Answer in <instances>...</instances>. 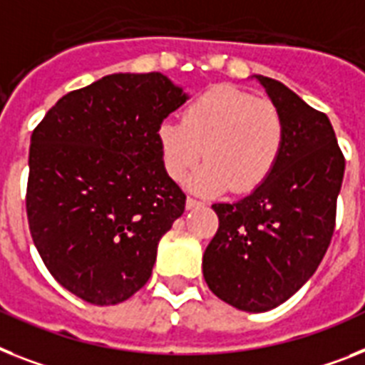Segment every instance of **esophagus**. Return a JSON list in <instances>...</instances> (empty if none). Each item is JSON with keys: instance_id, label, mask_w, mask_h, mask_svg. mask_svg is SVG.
<instances>
[{"instance_id": "esophagus-1", "label": "esophagus", "mask_w": 365, "mask_h": 365, "mask_svg": "<svg viewBox=\"0 0 365 365\" xmlns=\"http://www.w3.org/2000/svg\"><path fill=\"white\" fill-rule=\"evenodd\" d=\"M203 205V201L195 200V197H188L186 200V209H195V207H201Z\"/></svg>"}]
</instances>
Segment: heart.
Here are the masks:
<instances>
[{
  "mask_svg": "<svg viewBox=\"0 0 365 365\" xmlns=\"http://www.w3.org/2000/svg\"><path fill=\"white\" fill-rule=\"evenodd\" d=\"M168 175L182 180L201 156L192 177L200 192L237 194L259 188L272 175L285 145V121L269 98L233 86H216L200 95L180 119H165L156 132Z\"/></svg>",
  "mask_w": 365,
  "mask_h": 365,
  "instance_id": "heart-1",
  "label": "heart"
}]
</instances>
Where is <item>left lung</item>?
I'll list each match as a JSON object with an SVG mask.
<instances>
[{
  "instance_id": "left-lung-1",
  "label": "left lung",
  "mask_w": 365,
  "mask_h": 365,
  "mask_svg": "<svg viewBox=\"0 0 365 365\" xmlns=\"http://www.w3.org/2000/svg\"><path fill=\"white\" fill-rule=\"evenodd\" d=\"M255 80L284 115V150L252 194L212 205L220 225L203 254L210 291L250 313L284 304L317 270L332 240L345 171L328 117L282 81Z\"/></svg>"
}]
</instances>
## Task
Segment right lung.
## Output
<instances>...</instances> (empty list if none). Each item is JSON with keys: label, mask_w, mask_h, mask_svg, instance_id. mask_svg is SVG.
<instances>
[{"label": "right lung", "mask_w": 365, "mask_h": 365, "mask_svg": "<svg viewBox=\"0 0 365 365\" xmlns=\"http://www.w3.org/2000/svg\"><path fill=\"white\" fill-rule=\"evenodd\" d=\"M188 95L160 72H119L71 91L31 134L26 209L53 278L89 304L130 298L185 212L158 126Z\"/></svg>", "instance_id": "1"}]
</instances>
